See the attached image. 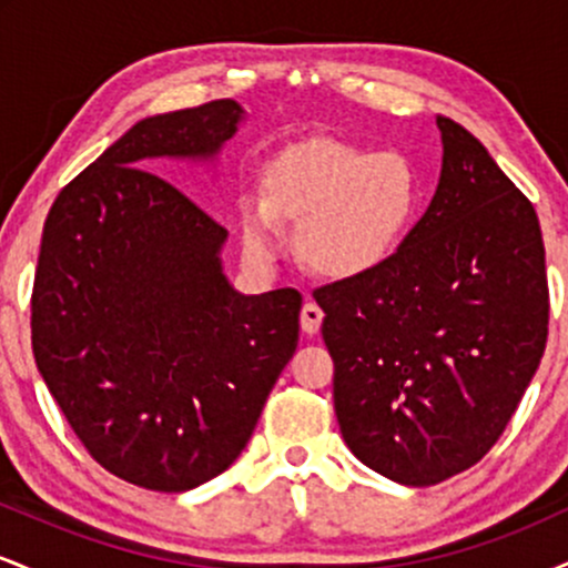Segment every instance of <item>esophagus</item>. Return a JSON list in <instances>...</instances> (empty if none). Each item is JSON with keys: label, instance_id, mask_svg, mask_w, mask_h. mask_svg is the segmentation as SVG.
<instances>
[{"label": "esophagus", "instance_id": "esophagus-1", "mask_svg": "<svg viewBox=\"0 0 568 568\" xmlns=\"http://www.w3.org/2000/svg\"><path fill=\"white\" fill-rule=\"evenodd\" d=\"M298 321H302L304 334H310V336L317 334V331H321V325H323V310L315 302H306L302 306V315H298Z\"/></svg>", "mask_w": 568, "mask_h": 568}]
</instances>
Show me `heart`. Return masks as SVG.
Returning a JSON list of instances; mask_svg holds the SVG:
<instances>
[{
	"label": "heart",
	"instance_id": "b5f03b06",
	"mask_svg": "<svg viewBox=\"0 0 568 568\" xmlns=\"http://www.w3.org/2000/svg\"><path fill=\"white\" fill-rule=\"evenodd\" d=\"M422 181L400 152L347 141L296 143L270 162L264 202L240 207L243 240L258 256L275 253L277 219L302 224L298 251L325 277L355 280L395 258L414 230Z\"/></svg>",
	"mask_w": 568,
	"mask_h": 568
}]
</instances>
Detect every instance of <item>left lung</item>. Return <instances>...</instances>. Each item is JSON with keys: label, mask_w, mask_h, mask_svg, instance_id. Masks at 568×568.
<instances>
[{"label": "left lung", "mask_w": 568, "mask_h": 568, "mask_svg": "<svg viewBox=\"0 0 568 568\" xmlns=\"http://www.w3.org/2000/svg\"><path fill=\"white\" fill-rule=\"evenodd\" d=\"M435 197L400 251L315 291L349 452L403 486L467 470L505 433L542 361L545 245L524 192L438 116Z\"/></svg>", "instance_id": "obj_1"}]
</instances>
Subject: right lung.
<instances>
[{"label":"right lung","instance_id":"1","mask_svg":"<svg viewBox=\"0 0 568 568\" xmlns=\"http://www.w3.org/2000/svg\"><path fill=\"white\" fill-rule=\"evenodd\" d=\"M240 120L221 98L135 122L61 189L42 230L39 374L98 465L149 491L224 473L298 344L302 293L234 291L224 226L146 171L216 158Z\"/></svg>","mask_w":568,"mask_h":568}]
</instances>
